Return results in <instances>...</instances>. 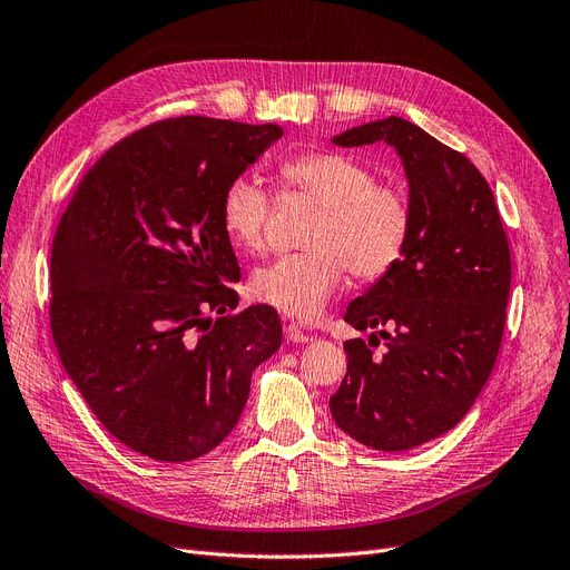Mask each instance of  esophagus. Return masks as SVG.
<instances>
[{"label": "esophagus", "mask_w": 570, "mask_h": 570, "mask_svg": "<svg viewBox=\"0 0 570 570\" xmlns=\"http://www.w3.org/2000/svg\"><path fill=\"white\" fill-rule=\"evenodd\" d=\"M285 337L289 340V342H312L314 337L312 335H308V333H304V327L299 325V323H295V321H292V323H287L285 325Z\"/></svg>", "instance_id": "34e87169"}]
</instances>
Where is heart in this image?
Segmentation results:
<instances>
[{"instance_id":"b5f03b06","label":"heart","mask_w":570,"mask_h":570,"mask_svg":"<svg viewBox=\"0 0 570 570\" xmlns=\"http://www.w3.org/2000/svg\"><path fill=\"white\" fill-rule=\"evenodd\" d=\"M281 180L321 206L308 228V252L256 268L252 292L292 318H314L342 287L347 268L361 283L381 281L402 262L411 237V204L400 187L340 151H308L281 166ZM273 199L254 176H235L220 197L223 230L237 247L262 252Z\"/></svg>"}]
</instances>
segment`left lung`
<instances>
[{
  "label": "left lung",
  "instance_id": "obj_1",
  "mask_svg": "<svg viewBox=\"0 0 570 570\" xmlns=\"http://www.w3.org/2000/svg\"><path fill=\"white\" fill-rule=\"evenodd\" d=\"M333 142L390 145L409 183L413 226L402 262L344 314L356 331H381L344 342L347 375L331 396L350 438L404 452L452 430L488 383L507 323V233L480 170L409 120H371ZM377 334L383 353L374 352Z\"/></svg>",
  "mask_w": 570,
  "mask_h": 570
}]
</instances>
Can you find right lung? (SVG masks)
Here are the masks:
<instances>
[{"label": "right lung", "mask_w": 570, "mask_h": 570, "mask_svg": "<svg viewBox=\"0 0 570 570\" xmlns=\"http://www.w3.org/2000/svg\"><path fill=\"white\" fill-rule=\"evenodd\" d=\"M281 137L275 124L159 120L101 154L61 216L51 335L99 423L137 454H209L237 425L254 368L281 347L268 304L209 316L239 302L223 189Z\"/></svg>", "instance_id": "add662e5"}]
</instances>
